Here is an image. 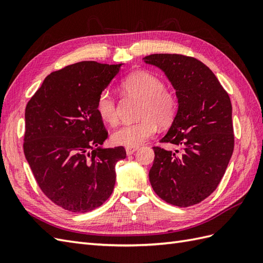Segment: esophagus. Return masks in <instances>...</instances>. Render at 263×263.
Instances as JSON below:
<instances>
[{
  "instance_id": "esophagus-1",
  "label": "esophagus",
  "mask_w": 263,
  "mask_h": 263,
  "mask_svg": "<svg viewBox=\"0 0 263 263\" xmlns=\"http://www.w3.org/2000/svg\"><path fill=\"white\" fill-rule=\"evenodd\" d=\"M138 149H139L138 146H126L125 147V151H126L127 156H131V154H133Z\"/></svg>"
}]
</instances>
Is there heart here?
<instances>
[{
	"label": "heart",
	"mask_w": 263,
	"mask_h": 263,
	"mask_svg": "<svg viewBox=\"0 0 263 263\" xmlns=\"http://www.w3.org/2000/svg\"><path fill=\"white\" fill-rule=\"evenodd\" d=\"M122 90L131 97L141 100L139 117L136 123L123 124L111 134L112 143L123 146H138L152 138L158 131V123L170 124L178 112V100L164 89L162 80L147 72L130 74L122 84ZM97 112L105 123L114 125L118 122L116 100L109 91L100 93L97 100Z\"/></svg>",
	"instance_id": "obj_1"
}]
</instances>
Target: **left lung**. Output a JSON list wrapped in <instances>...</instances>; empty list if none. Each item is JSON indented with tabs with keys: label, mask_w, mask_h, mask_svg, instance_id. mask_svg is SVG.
I'll list each match as a JSON object with an SVG mask.
<instances>
[{
	"label": "left lung",
	"mask_w": 263,
	"mask_h": 263,
	"mask_svg": "<svg viewBox=\"0 0 263 263\" xmlns=\"http://www.w3.org/2000/svg\"><path fill=\"white\" fill-rule=\"evenodd\" d=\"M146 64L162 70L176 90L178 112L161 142L153 146L149 172L154 192L177 206L203 201L217 189L234 147L232 105L213 72L199 60L181 54H151Z\"/></svg>",
	"instance_id": "1"
}]
</instances>
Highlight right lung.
<instances>
[{
    "mask_svg": "<svg viewBox=\"0 0 263 263\" xmlns=\"http://www.w3.org/2000/svg\"><path fill=\"white\" fill-rule=\"evenodd\" d=\"M121 64L82 61L52 72L25 107L24 154L39 186L71 212H89L110 198L123 146L107 138L97 100Z\"/></svg>",
    "mask_w": 263,
    "mask_h": 263,
    "instance_id": "right-lung-1",
    "label": "right lung"
}]
</instances>
